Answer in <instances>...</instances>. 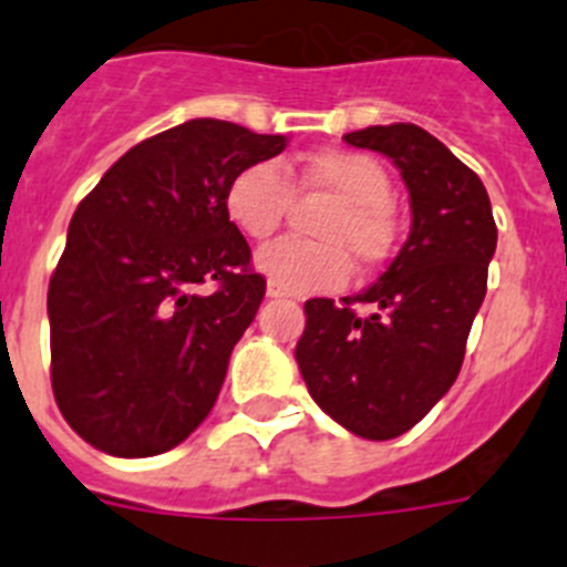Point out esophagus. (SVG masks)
Segmentation results:
<instances>
[{"label": "esophagus", "instance_id": "34e87169", "mask_svg": "<svg viewBox=\"0 0 567 567\" xmlns=\"http://www.w3.org/2000/svg\"><path fill=\"white\" fill-rule=\"evenodd\" d=\"M267 298H284V289H278V287H272V284H269Z\"/></svg>", "mask_w": 567, "mask_h": 567}]
</instances>
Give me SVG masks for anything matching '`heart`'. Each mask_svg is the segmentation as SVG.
I'll list each match as a JSON object with an SVG mask.
<instances>
[{
	"mask_svg": "<svg viewBox=\"0 0 567 567\" xmlns=\"http://www.w3.org/2000/svg\"><path fill=\"white\" fill-rule=\"evenodd\" d=\"M300 195L327 198L332 209L320 213L315 235L320 240L287 238L255 258L260 275L289 295L329 292L354 269L369 272L380 267L394 249L392 175L378 158L358 150H318L300 158L295 169ZM224 209L240 235L269 240L292 209V184L275 164H247L229 178Z\"/></svg>",
	"mask_w": 567,
	"mask_h": 567,
	"instance_id": "obj_1",
	"label": "heart"
}]
</instances>
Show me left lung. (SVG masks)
Here are the masks:
<instances>
[{
    "label": "left lung",
    "instance_id": "8db88e82",
    "mask_svg": "<svg viewBox=\"0 0 567 567\" xmlns=\"http://www.w3.org/2000/svg\"><path fill=\"white\" fill-rule=\"evenodd\" d=\"M383 153L403 175L412 233L372 287L307 300L295 360L315 403L365 440H392L417 425L457 380L474 315L488 287L497 224L474 169L417 124L343 135ZM354 306H369L358 316Z\"/></svg>",
    "mask_w": 567,
    "mask_h": 567
}]
</instances>
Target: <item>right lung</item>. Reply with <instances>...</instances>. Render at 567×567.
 <instances>
[{"label":"right lung","mask_w":567,"mask_h":567,"mask_svg":"<svg viewBox=\"0 0 567 567\" xmlns=\"http://www.w3.org/2000/svg\"><path fill=\"white\" fill-rule=\"evenodd\" d=\"M284 147L287 135L193 118L127 150L76 207L48 289L50 383L93 449L153 457L213 412L267 292L224 193Z\"/></svg>","instance_id":"right-lung-1"}]
</instances>
